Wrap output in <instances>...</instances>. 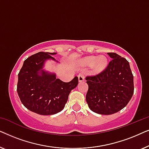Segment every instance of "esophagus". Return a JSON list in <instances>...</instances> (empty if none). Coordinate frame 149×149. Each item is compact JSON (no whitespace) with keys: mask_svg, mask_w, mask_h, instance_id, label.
<instances>
[{"mask_svg":"<svg viewBox=\"0 0 149 149\" xmlns=\"http://www.w3.org/2000/svg\"><path fill=\"white\" fill-rule=\"evenodd\" d=\"M78 78H79V82H83V81L85 80V74L84 72H81L79 73L78 75Z\"/></svg>","mask_w":149,"mask_h":149,"instance_id":"obj_1","label":"esophagus"}]
</instances>
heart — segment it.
Returning a JSON list of instances; mask_svg holds the SVG:
<instances>
[{"label": "heart", "mask_w": 149, "mask_h": 149, "mask_svg": "<svg viewBox=\"0 0 149 149\" xmlns=\"http://www.w3.org/2000/svg\"><path fill=\"white\" fill-rule=\"evenodd\" d=\"M84 62L86 65L94 64L93 68L95 72H100L106 68L107 65V60L104 57H100L97 58L96 56H89L87 57L84 60Z\"/></svg>", "instance_id": "1"}]
</instances>
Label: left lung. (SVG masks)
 Returning a JSON list of instances; mask_svg holds the SVG:
<instances>
[{
  "mask_svg": "<svg viewBox=\"0 0 149 149\" xmlns=\"http://www.w3.org/2000/svg\"><path fill=\"white\" fill-rule=\"evenodd\" d=\"M112 58L98 74L85 77L89 88L86 94L88 107L94 113L112 115L123 109L134 93V76L125 58L108 53Z\"/></svg>",
  "mask_w": 149,
  "mask_h": 149,
  "instance_id": "left-lung-1",
  "label": "left lung"
}]
</instances>
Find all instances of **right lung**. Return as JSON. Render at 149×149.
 <instances>
[{
    "mask_svg": "<svg viewBox=\"0 0 149 149\" xmlns=\"http://www.w3.org/2000/svg\"><path fill=\"white\" fill-rule=\"evenodd\" d=\"M56 53L38 52L24 61L18 74L17 91L22 103L30 111L42 115H50L62 111L68 95L78 85V77L66 83L56 74L41 70L47 59H55ZM41 70L42 74H38Z\"/></svg>",
    "mask_w": 149,
    "mask_h": 149,
    "instance_id": "right-lung-1",
    "label": "right lung"
}]
</instances>
